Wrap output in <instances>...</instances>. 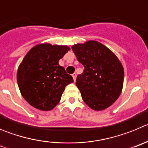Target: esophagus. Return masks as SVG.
Listing matches in <instances>:
<instances>
[{
	"label": "esophagus",
	"instance_id": "34e87169",
	"mask_svg": "<svg viewBox=\"0 0 148 148\" xmlns=\"http://www.w3.org/2000/svg\"><path fill=\"white\" fill-rule=\"evenodd\" d=\"M72 77H73V79H74V81L75 82L76 77H77V74H76V73H74V74H72Z\"/></svg>",
	"mask_w": 148,
	"mask_h": 148
}]
</instances>
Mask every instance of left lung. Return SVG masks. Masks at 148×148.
Wrapping results in <instances>:
<instances>
[{"instance_id": "obj_1", "label": "left lung", "mask_w": 148, "mask_h": 148, "mask_svg": "<svg viewBox=\"0 0 148 148\" xmlns=\"http://www.w3.org/2000/svg\"><path fill=\"white\" fill-rule=\"evenodd\" d=\"M77 60L84 66L76 86L83 101L95 110H104L122 92L124 69L116 56L106 46L90 40L72 46Z\"/></svg>"}]
</instances>
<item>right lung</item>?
Masks as SVG:
<instances>
[{"label": "right lung", "instance_id": "obj_1", "mask_svg": "<svg viewBox=\"0 0 148 148\" xmlns=\"http://www.w3.org/2000/svg\"><path fill=\"white\" fill-rule=\"evenodd\" d=\"M69 50L66 46L38 45L23 60L17 74L18 84L23 98L33 107L51 110L60 101L66 86L74 82L58 63Z\"/></svg>", "mask_w": 148, "mask_h": 148}]
</instances>
